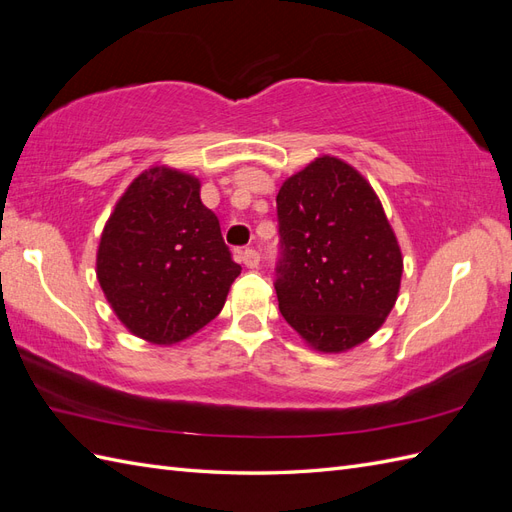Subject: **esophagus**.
<instances>
[{"mask_svg": "<svg viewBox=\"0 0 512 512\" xmlns=\"http://www.w3.org/2000/svg\"><path fill=\"white\" fill-rule=\"evenodd\" d=\"M241 260L247 269H256L260 262V254H258V250H254V247H245V250L241 252Z\"/></svg>", "mask_w": 512, "mask_h": 512, "instance_id": "esophagus-1", "label": "esophagus"}]
</instances>
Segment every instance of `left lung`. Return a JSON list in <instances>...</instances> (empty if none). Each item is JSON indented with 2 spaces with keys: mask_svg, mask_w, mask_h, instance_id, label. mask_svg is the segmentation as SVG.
Here are the masks:
<instances>
[{
  "mask_svg": "<svg viewBox=\"0 0 512 512\" xmlns=\"http://www.w3.org/2000/svg\"><path fill=\"white\" fill-rule=\"evenodd\" d=\"M280 312L309 346L344 352L374 335L397 301L404 258L371 185L331 156L277 194Z\"/></svg>",
  "mask_w": 512,
  "mask_h": 512,
  "instance_id": "1",
  "label": "left lung"
}]
</instances>
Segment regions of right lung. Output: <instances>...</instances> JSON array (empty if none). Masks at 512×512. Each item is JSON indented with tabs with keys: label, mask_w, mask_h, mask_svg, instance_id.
Masks as SVG:
<instances>
[{
	"label": "right lung",
	"mask_w": 512,
	"mask_h": 512,
	"mask_svg": "<svg viewBox=\"0 0 512 512\" xmlns=\"http://www.w3.org/2000/svg\"><path fill=\"white\" fill-rule=\"evenodd\" d=\"M241 267L200 181L156 166L138 175L108 218L98 282L117 318L153 344H177L222 312Z\"/></svg>",
	"instance_id": "1"
}]
</instances>
